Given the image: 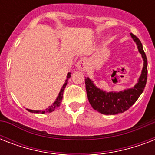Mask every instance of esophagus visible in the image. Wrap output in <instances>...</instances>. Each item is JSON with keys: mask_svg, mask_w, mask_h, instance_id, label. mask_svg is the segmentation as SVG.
I'll list each match as a JSON object with an SVG mask.
<instances>
[{"mask_svg": "<svg viewBox=\"0 0 155 155\" xmlns=\"http://www.w3.org/2000/svg\"><path fill=\"white\" fill-rule=\"evenodd\" d=\"M87 60L86 58H80V60L78 61L76 63V67H77L78 70L80 71H85L87 68Z\"/></svg>", "mask_w": 155, "mask_h": 155, "instance_id": "obj_1", "label": "esophagus"}]
</instances>
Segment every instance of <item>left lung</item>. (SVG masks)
I'll list each match as a JSON object with an SVG mask.
<instances>
[{"instance_id":"1","label":"left lung","mask_w":155,"mask_h":155,"mask_svg":"<svg viewBox=\"0 0 155 155\" xmlns=\"http://www.w3.org/2000/svg\"><path fill=\"white\" fill-rule=\"evenodd\" d=\"M137 46L144 61L142 74L135 86L119 92H106L101 90L89 78H85L86 91L90 104L95 110L105 115H115L128 110L136 102L143 92L147 80V58L141 41L132 33L130 34Z\"/></svg>"}]
</instances>
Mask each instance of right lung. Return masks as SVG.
<instances>
[{
	"mask_svg": "<svg viewBox=\"0 0 155 155\" xmlns=\"http://www.w3.org/2000/svg\"><path fill=\"white\" fill-rule=\"evenodd\" d=\"M71 77V73L68 72V75H67V79H66V81H65V84H63V86L62 87V88H61L60 92H59V94H58V97L56 98L55 101L54 102L53 104H52L51 105L49 106L48 108H46L45 110H31V109H28L27 110L29 111V112H30V113H42V114H44V113H51V112H53L55 108H57L58 107V106L60 105L61 102H62V100H63V92H64V89H65L66 87V85L68 84V79Z\"/></svg>",
	"mask_w": 155,
	"mask_h": 155,
	"instance_id": "add662e5",
	"label": "right lung"
}]
</instances>
